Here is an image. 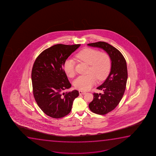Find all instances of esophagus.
<instances>
[{
  "label": "esophagus",
  "mask_w": 156,
  "mask_h": 156,
  "mask_svg": "<svg viewBox=\"0 0 156 156\" xmlns=\"http://www.w3.org/2000/svg\"><path fill=\"white\" fill-rule=\"evenodd\" d=\"M79 93L80 95H83V94H85L86 93V92L82 91V90H79Z\"/></svg>",
  "instance_id": "obj_1"
}]
</instances>
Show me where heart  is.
Listing matches in <instances>:
<instances>
[{
    "instance_id": "heart-1",
    "label": "heart",
    "mask_w": 156,
    "mask_h": 156,
    "mask_svg": "<svg viewBox=\"0 0 156 156\" xmlns=\"http://www.w3.org/2000/svg\"><path fill=\"white\" fill-rule=\"evenodd\" d=\"M76 58L78 60L90 65L89 75L80 76L75 79L73 84L75 87L81 90H88L96 83L97 78L102 81L108 77L111 68V60L107 54L101 53L96 49L86 48L79 51ZM64 72L70 78L76 75L75 63L72 58L64 62Z\"/></svg>"
}]
</instances>
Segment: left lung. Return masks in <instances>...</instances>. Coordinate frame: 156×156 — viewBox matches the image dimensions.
<instances>
[{"mask_svg": "<svg viewBox=\"0 0 156 156\" xmlns=\"http://www.w3.org/2000/svg\"><path fill=\"white\" fill-rule=\"evenodd\" d=\"M87 45L103 49L111 60L109 76L105 82L97 87L103 90V94L94 93L93 100L88 105L93 112L103 115L113 110L123 96L128 77L126 61L120 51L108 43L99 41Z\"/></svg>", "mask_w": 156, "mask_h": 156, "instance_id": "obj_1", "label": "left lung"}]
</instances>
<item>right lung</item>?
<instances>
[{
    "instance_id": "obj_1",
    "label": "right lung",
    "mask_w": 156,
    "mask_h": 156,
    "mask_svg": "<svg viewBox=\"0 0 156 156\" xmlns=\"http://www.w3.org/2000/svg\"><path fill=\"white\" fill-rule=\"evenodd\" d=\"M80 44H57L41 52L35 60L31 73L33 94L37 105L51 117L60 118L70 112L77 90L64 93L71 87L63 70L65 61Z\"/></svg>"
}]
</instances>
